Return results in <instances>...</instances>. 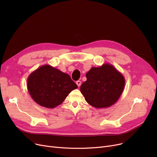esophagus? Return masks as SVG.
Listing matches in <instances>:
<instances>
[{"label":"esophagus","mask_w":157,"mask_h":157,"mask_svg":"<svg viewBox=\"0 0 157 157\" xmlns=\"http://www.w3.org/2000/svg\"><path fill=\"white\" fill-rule=\"evenodd\" d=\"M76 84H77L78 86V87H79V86H81V81H79V80L77 81H76Z\"/></svg>","instance_id":"esophagus-1"}]
</instances>
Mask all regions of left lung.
<instances>
[{"label":"left lung","mask_w":157,"mask_h":157,"mask_svg":"<svg viewBox=\"0 0 157 157\" xmlns=\"http://www.w3.org/2000/svg\"><path fill=\"white\" fill-rule=\"evenodd\" d=\"M80 87L86 101L95 108H109L117 102L125 88L122 74L109 63L93 67Z\"/></svg>","instance_id":"1"}]
</instances>
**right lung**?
Here are the masks:
<instances>
[{
	"label": "right lung",
	"mask_w": 157,
	"mask_h": 157,
	"mask_svg": "<svg viewBox=\"0 0 157 157\" xmlns=\"http://www.w3.org/2000/svg\"><path fill=\"white\" fill-rule=\"evenodd\" d=\"M77 88L69 75L49 65L40 66L27 79V90L32 99L39 105L50 109L61 104Z\"/></svg>",
	"instance_id": "right-lung-1"
}]
</instances>
